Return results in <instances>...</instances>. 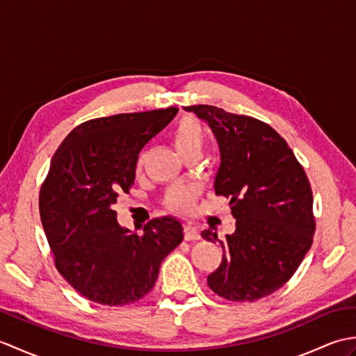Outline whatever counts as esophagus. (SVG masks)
<instances>
[{"label":"esophagus","instance_id":"34e87169","mask_svg":"<svg viewBox=\"0 0 356 356\" xmlns=\"http://www.w3.org/2000/svg\"><path fill=\"white\" fill-rule=\"evenodd\" d=\"M184 234H185V240H188V241H194V240L200 238V234H199L197 228L190 223H186L184 226Z\"/></svg>","mask_w":356,"mask_h":356}]
</instances>
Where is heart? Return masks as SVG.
<instances>
[{
    "label": "heart",
    "instance_id": "1",
    "mask_svg": "<svg viewBox=\"0 0 356 356\" xmlns=\"http://www.w3.org/2000/svg\"><path fill=\"white\" fill-rule=\"evenodd\" d=\"M172 143L180 154L186 153L188 149L202 148L203 130L197 119L184 118L180 119L172 130ZM197 197V190L194 186H172L166 193L165 203L170 208L179 211H188L194 205Z\"/></svg>",
    "mask_w": 356,
    "mask_h": 356
}]
</instances>
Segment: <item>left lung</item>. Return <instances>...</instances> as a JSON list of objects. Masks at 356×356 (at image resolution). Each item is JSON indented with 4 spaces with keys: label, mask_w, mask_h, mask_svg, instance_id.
<instances>
[{
    "label": "left lung",
    "mask_w": 356,
    "mask_h": 356,
    "mask_svg": "<svg viewBox=\"0 0 356 356\" xmlns=\"http://www.w3.org/2000/svg\"><path fill=\"white\" fill-rule=\"evenodd\" d=\"M185 110L205 119L220 147L217 195L229 199L236 232L218 240L223 259L208 286L229 301H255L280 289L298 269L315 232L314 197L303 166L287 142L261 120L213 105Z\"/></svg>",
    "instance_id": "obj_1"
}]
</instances>
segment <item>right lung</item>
I'll list each match as a JSON object with an SVG mask.
<instances>
[{
    "mask_svg": "<svg viewBox=\"0 0 356 356\" xmlns=\"http://www.w3.org/2000/svg\"><path fill=\"white\" fill-rule=\"evenodd\" d=\"M177 107L90 119L69 133L40 191V216L59 274L95 303L125 306L153 289L163 259L184 240L172 217L143 234L118 223V195L130 193L140 149Z\"/></svg>",
    "mask_w": 356,
    "mask_h": 356,
    "instance_id": "right-lung-1",
    "label": "right lung"
}]
</instances>
